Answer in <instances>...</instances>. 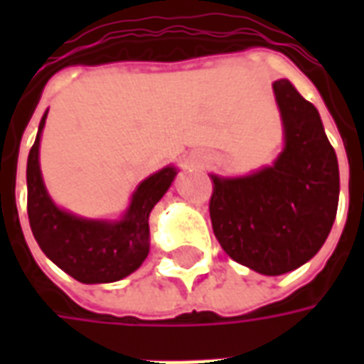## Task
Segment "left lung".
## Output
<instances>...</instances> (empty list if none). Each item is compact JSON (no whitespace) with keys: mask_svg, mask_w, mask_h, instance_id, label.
Segmentation results:
<instances>
[{"mask_svg":"<svg viewBox=\"0 0 364 364\" xmlns=\"http://www.w3.org/2000/svg\"><path fill=\"white\" fill-rule=\"evenodd\" d=\"M273 93L284 136L277 159L242 177L210 175L214 236L232 259L269 277L320 252L339 203L337 156L318 109L289 80H277Z\"/></svg>","mask_w":364,"mask_h":364,"instance_id":"8db88e82","label":"left lung"}]
</instances>
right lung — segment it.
<instances>
[{"label":"right lung","mask_w":364,"mask_h":364,"mask_svg":"<svg viewBox=\"0 0 364 364\" xmlns=\"http://www.w3.org/2000/svg\"><path fill=\"white\" fill-rule=\"evenodd\" d=\"M28 151L27 213L36 244L44 255L85 284L114 282L134 273L150 252V213L171 187L177 167L167 166L146 177L132 193L120 220H93L60 208L44 187L38 148L44 122Z\"/></svg>","instance_id":"right-lung-1"}]
</instances>
